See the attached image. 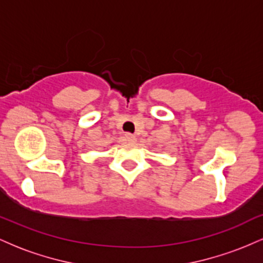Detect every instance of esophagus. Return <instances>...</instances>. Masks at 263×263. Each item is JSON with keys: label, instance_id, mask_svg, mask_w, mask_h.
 Instances as JSON below:
<instances>
[{"label": "esophagus", "instance_id": "1", "mask_svg": "<svg viewBox=\"0 0 263 263\" xmlns=\"http://www.w3.org/2000/svg\"><path fill=\"white\" fill-rule=\"evenodd\" d=\"M125 140L128 142V143H134V142L136 141V137L132 134H126L125 135Z\"/></svg>", "mask_w": 263, "mask_h": 263}]
</instances>
